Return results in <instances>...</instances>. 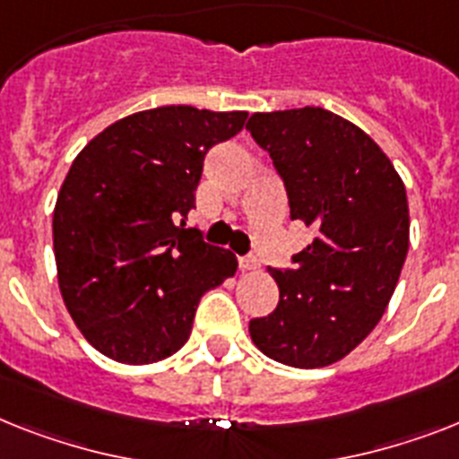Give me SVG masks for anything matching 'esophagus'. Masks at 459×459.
Here are the masks:
<instances>
[{
  "mask_svg": "<svg viewBox=\"0 0 459 459\" xmlns=\"http://www.w3.org/2000/svg\"><path fill=\"white\" fill-rule=\"evenodd\" d=\"M238 270L241 272L260 270V263H257V257H253V255H241L238 257Z\"/></svg>",
  "mask_w": 459,
  "mask_h": 459,
  "instance_id": "34e87169",
  "label": "esophagus"
}]
</instances>
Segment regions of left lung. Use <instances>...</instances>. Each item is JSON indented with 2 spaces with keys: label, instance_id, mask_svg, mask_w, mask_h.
<instances>
[{
  "label": "left lung",
  "instance_id": "left-lung-1",
  "mask_svg": "<svg viewBox=\"0 0 459 459\" xmlns=\"http://www.w3.org/2000/svg\"><path fill=\"white\" fill-rule=\"evenodd\" d=\"M246 131L272 157L290 221L316 232L290 257L293 270L267 267L279 305L248 331L264 357L324 368L387 309L408 253L406 187L370 135L324 108L257 112Z\"/></svg>",
  "mask_w": 459,
  "mask_h": 459
}]
</instances>
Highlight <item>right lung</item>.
<instances>
[{
	"mask_svg": "<svg viewBox=\"0 0 459 459\" xmlns=\"http://www.w3.org/2000/svg\"><path fill=\"white\" fill-rule=\"evenodd\" d=\"M248 112L166 105L124 117L72 161L53 211L67 312L100 354L143 366L176 354L196 305L237 272L187 225L204 157Z\"/></svg>",
	"mask_w": 459,
	"mask_h": 459,
	"instance_id": "obj_1",
	"label": "right lung"
}]
</instances>
